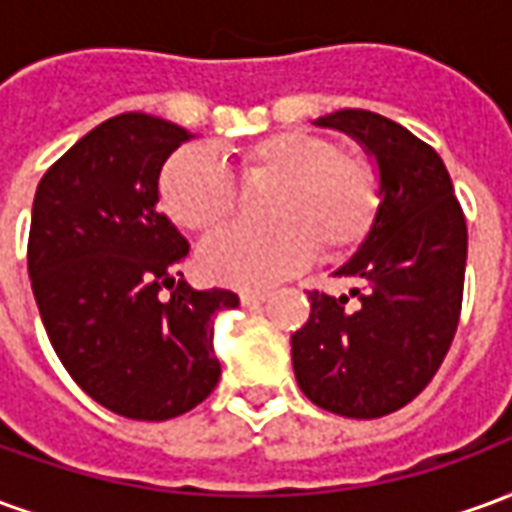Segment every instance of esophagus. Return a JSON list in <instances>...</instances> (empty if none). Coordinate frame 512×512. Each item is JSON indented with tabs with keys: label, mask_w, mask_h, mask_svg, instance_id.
I'll use <instances>...</instances> for the list:
<instances>
[{
	"label": "esophagus",
	"mask_w": 512,
	"mask_h": 512,
	"mask_svg": "<svg viewBox=\"0 0 512 512\" xmlns=\"http://www.w3.org/2000/svg\"><path fill=\"white\" fill-rule=\"evenodd\" d=\"M266 299V290H244V293H241V304H244V307H260Z\"/></svg>",
	"instance_id": "1"
}]
</instances>
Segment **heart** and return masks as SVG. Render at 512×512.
Wrapping results in <instances>:
<instances>
[{
  "mask_svg": "<svg viewBox=\"0 0 512 512\" xmlns=\"http://www.w3.org/2000/svg\"><path fill=\"white\" fill-rule=\"evenodd\" d=\"M249 178H277L271 224H233L202 246L205 274L235 288H266L304 268L321 246L337 255L376 219V178L365 161L337 153L323 136L279 131L246 147ZM161 200L186 230H213L233 213L235 180L219 158L186 147L161 172Z\"/></svg>",
  "mask_w": 512,
  "mask_h": 512,
  "instance_id": "obj_1",
  "label": "heart"
}]
</instances>
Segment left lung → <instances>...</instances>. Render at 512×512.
Wrapping results in <instances>:
<instances>
[{"label":"left lung","mask_w":512,"mask_h":512,"mask_svg":"<svg viewBox=\"0 0 512 512\" xmlns=\"http://www.w3.org/2000/svg\"><path fill=\"white\" fill-rule=\"evenodd\" d=\"M315 126L343 131L376 161L378 208L337 277L362 301L310 293V321L290 337L293 373L315 406L376 419L428 386L458 329L466 219L439 153L395 120L340 109Z\"/></svg>","instance_id":"left-lung-1"}]
</instances>
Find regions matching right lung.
<instances>
[{
	"instance_id": "add662e5",
	"label": "right lung",
	"mask_w": 512,
	"mask_h": 512,
	"mask_svg": "<svg viewBox=\"0 0 512 512\" xmlns=\"http://www.w3.org/2000/svg\"><path fill=\"white\" fill-rule=\"evenodd\" d=\"M189 139L161 117H112L32 202L27 266L46 334L73 381L128 419L180 417L211 395L222 376L213 318L238 307L230 290L183 279L189 241L158 211L161 169Z\"/></svg>"
}]
</instances>
